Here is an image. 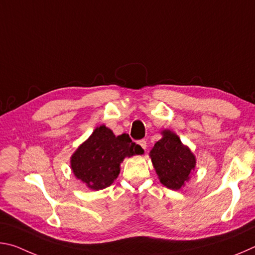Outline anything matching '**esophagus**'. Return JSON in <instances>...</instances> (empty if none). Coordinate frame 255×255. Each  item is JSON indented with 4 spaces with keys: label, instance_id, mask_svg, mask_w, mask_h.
I'll list each match as a JSON object with an SVG mask.
<instances>
[{
    "label": "esophagus",
    "instance_id": "1",
    "mask_svg": "<svg viewBox=\"0 0 255 255\" xmlns=\"http://www.w3.org/2000/svg\"><path fill=\"white\" fill-rule=\"evenodd\" d=\"M138 144L140 145L141 148H143L144 150H146V147H147V143H146L145 139H140L139 141H138Z\"/></svg>",
    "mask_w": 255,
    "mask_h": 255
}]
</instances>
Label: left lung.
Returning a JSON list of instances; mask_svg holds the SVG:
<instances>
[{
	"instance_id": "left-lung-1",
	"label": "left lung",
	"mask_w": 255,
	"mask_h": 255,
	"mask_svg": "<svg viewBox=\"0 0 255 255\" xmlns=\"http://www.w3.org/2000/svg\"><path fill=\"white\" fill-rule=\"evenodd\" d=\"M150 158L161 183L172 190L183 187L196 166L195 155L170 130L163 131L150 150Z\"/></svg>"
}]
</instances>
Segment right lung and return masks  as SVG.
Wrapping results in <instances>:
<instances>
[{"mask_svg": "<svg viewBox=\"0 0 255 255\" xmlns=\"http://www.w3.org/2000/svg\"><path fill=\"white\" fill-rule=\"evenodd\" d=\"M127 133L115 136L106 126L98 127L71 158L73 173L90 189L101 190L114 182L126 156L141 153Z\"/></svg>", "mask_w": 255, "mask_h": 255, "instance_id": "add662e5", "label": "right lung"}]
</instances>
